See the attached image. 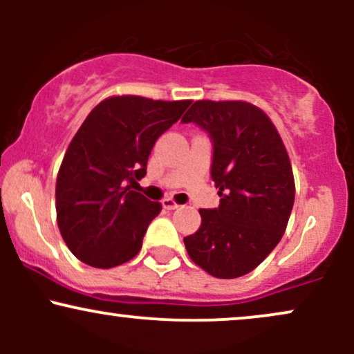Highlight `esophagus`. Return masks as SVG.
I'll return each mask as SVG.
<instances>
[{
    "label": "esophagus",
    "mask_w": 354,
    "mask_h": 354,
    "mask_svg": "<svg viewBox=\"0 0 354 354\" xmlns=\"http://www.w3.org/2000/svg\"><path fill=\"white\" fill-rule=\"evenodd\" d=\"M163 208H165V209H169V211H171V209L180 208V205H178V203L174 201L173 198H165V200H163Z\"/></svg>",
    "instance_id": "obj_1"
}]
</instances>
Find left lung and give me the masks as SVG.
<instances>
[{"label":"left lung","instance_id":"1","mask_svg":"<svg viewBox=\"0 0 354 354\" xmlns=\"http://www.w3.org/2000/svg\"><path fill=\"white\" fill-rule=\"evenodd\" d=\"M183 123L213 143L211 178L219 206L200 209L201 226L185 238L189 258L214 278L253 271L274 250L295 203L290 156L263 109L246 101H194Z\"/></svg>","mask_w":354,"mask_h":354}]
</instances>
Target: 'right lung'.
Segmentation results:
<instances>
[{
	"label": "right lung",
	"instance_id": "add662e5",
	"mask_svg": "<svg viewBox=\"0 0 354 354\" xmlns=\"http://www.w3.org/2000/svg\"><path fill=\"white\" fill-rule=\"evenodd\" d=\"M189 104V100L111 96L80 126L56 180L58 228L80 261L106 270L140 253L161 205L129 183L145 176L156 140Z\"/></svg>",
	"mask_w": 354,
	"mask_h": 354
}]
</instances>
